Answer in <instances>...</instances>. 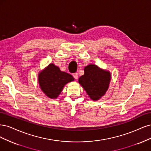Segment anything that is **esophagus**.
Returning a JSON list of instances; mask_svg holds the SVG:
<instances>
[{
	"instance_id": "1",
	"label": "esophagus",
	"mask_w": 151,
	"mask_h": 151,
	"mask_svg": "<svg viewBox=\"0 0 151 151\" xmlns=\"http://www.w3.org/2000/svg\"><path fill=\"white\" fill-rule=\"evenodd\" d=\"M73 77L75 78V80H78V75L76 73H75L73 74Z\"/></svg>"
}]
</instances>
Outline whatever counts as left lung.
Masks as SVG:
<instances>
[{"mask_svg":"<svg viewBox=\"0 0 151 151\" xmlns=\"http://www.w3.org/2000/svg\"><path fill=\"white\" fill-rule=\"evenodd\" d=\"M85 73L78 79V83L93 101H97L104 96L109 88L111 73L108 70L100 68L94 64H89L84 68Z\"/></svg>","mask_w":151,"mask_h":151,"instance_id":"8db88e82","label":"left lung"}]
</instances>
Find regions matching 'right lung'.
<instances>
[{
	"label": "right lung",
	"instance_id": "right-lung-1",
	"mask_svg": "<svg viewBox=\"0 0 151 151\" xmlns=\"http://www.w3.org/2000/svg\"><path fill=\"white\" fill-rule=\"evenodd\" d=\"M38 81L43 93L49 98L55 99L67 83L74 81V78L70 74L61 71L60 68L53 63H50L39 73Z\"/></svg>",
	"mask_w": 151,
	"mask_h": 151
}]
</instances>
